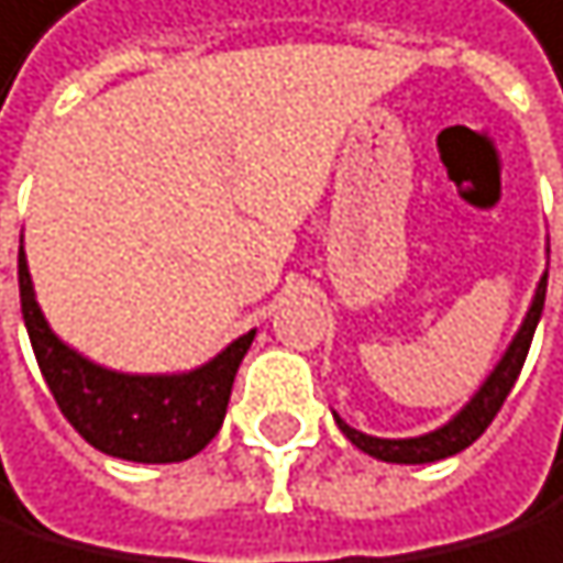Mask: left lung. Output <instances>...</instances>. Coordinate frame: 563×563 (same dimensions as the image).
<instances>
[{"label":"left lung","instance_id":"1","mask_svg":"<svg viewBox=\"0 0 563 563\" xmlns=\"http://www.w3.org/2000/svg\"><path fill=\"white\" fill-rule=\"evenodd\" d=\"M547 254H551V247H547ZM543 296H547V272L540 275V282L533 288L530 309H527V316H522L519 330L512 333L509 347L503 351L499 361H495V367L485 375V382L475 388V395H471V399L451 419H446V423H440L430 433H419V437H372V433L354 430L351 423H343V419L333 412L340 433L347 437L357 451H364L367 457H375V461H385V464H433V461L461 454L464 446H471L488 430L495 412L503 409L506 395L512 391V385H516V378L522 372V361H527L530 340L537 333V323H540Z\"/></svg>","mask_w":563,"mask_h":563}]
</instances>
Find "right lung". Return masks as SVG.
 I'll list each match as a JSON object with an SVG mask.
<instances>
[{"label": "right lung", "mask_w": 563, "mask_h": 563, "mask_svg": "<svg viewBox=\"0 0 563 563\" xmlns=\"http://www.w3.org/2000/svg\"><path fill=\"white\" fill-rule=\"evenodd\" d=\"M20 306L36 364L54 402L68 423L96 451L133 464H175L196 457L220 433L230 406L236 367L251 351L254 333L230 340L227 347L188 372L136 375L117 372L64 343L36 302L26 251L20 240Z\"/></svg>", "instance_id": "obj_1"}]
</instances>
